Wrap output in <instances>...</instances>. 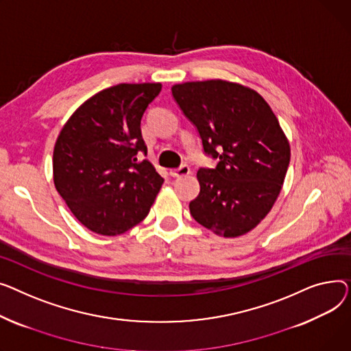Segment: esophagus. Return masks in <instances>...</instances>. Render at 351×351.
Segmentation results:
<instances>
[{
  "mask_svg": "<svg viewBox=\"0 0 351 351\" xmlns=\"http://www.w3.org/2000/svg\"><path fill=\"white\" fill-rule=\"evenodd\" d=\"M189 174H190V167L189 166H181L177 170H170V176L174 177V178L185 177V176H189Z\"/></svg>",
  "mask_w": 351,
  "mask_h": 351,
  "instance_id": "1",
  "label": "esophagus"
}]
</instances>
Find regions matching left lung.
<instances>
[{"mask_svg":"<svg viewBox=\"0 0 351 351\" xmlns=\"http://www.w3.org/2000/svg\"><path fill=\"white\" fill-rule=\"evenodd\" d=\"M171 92L195 125L204 152L219 158L215 169L197 171L193 218L219 237L248 234L272 210L291 161L278 117L256 90L238 82H185Z\"/></svg>","mask_w":351,"mask_h":351,"instance_id":"1","label":"left lung"}]
</instances>
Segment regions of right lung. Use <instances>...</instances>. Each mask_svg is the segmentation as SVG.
Here are the masks:
<instances>
[{
    "instance_id": "right-lung-1",
    "label": "right lung",
    "mask_w": 351,
    "mask_h": 351,
    "mask_svg": "<svg viewBox=\"0 0 351 351\" xmlns=\"http://www.w3.org/2000/svg\"><path fill=\"white\" fill-rule=\"evenodd\" d=\"M161 84H120L85 100L53 147V184L92 232L125 234L147 217L162 178L149 160L140 123Z\"/></svg>"
}]
</instances>
